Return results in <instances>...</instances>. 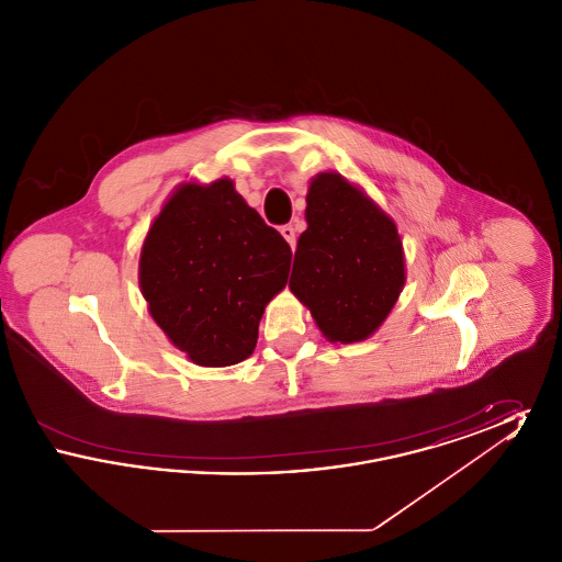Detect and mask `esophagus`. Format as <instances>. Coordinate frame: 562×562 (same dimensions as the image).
<instances>
[{"instance_id": "obj_1", "label": "esophagus", "mask_w": 562, "mask_h": 562, "mask_svg": "<svg viewBox=\"0 0 562 562\" xmlns=\"http://www.w3.org/2000/svg\"><path fill=\"white\" fill-rule=\"evenodd\" d=\"M280 234L284 236V240L291 244V248L296 246V229H294L293 225H282V227H280Z\"/></svg>"}]
</instances>
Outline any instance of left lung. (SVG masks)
<instances>
[{"label": "left lung", "instance_id": "left-lung-1", "mask_svg": "<svg viewBox=\"0 0 562 562\" xmlns=\"http://www.w3.org/2000/svg\"><path fill=\"white\" fill-rule=\"evenodd\" d=\"M291 291L333 344L364 341L390 316L406 280L396 223L337 172L312 179Z\"/></svg>", "mask_w": 562, "mask_h": 562}]
</instances>
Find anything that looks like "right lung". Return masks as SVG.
<instances>
[{"label": "right lung", "instance_id": "add662e5", "mask_svg": "<svg viewBox=\"0 0 562 562\" xmlns=\"http://www.w3.org/2000/svg\"><path fill=\"white\" fill-rule=\"evenodd\" d=\"M291 246L234 181L183 183L151 223L140 293L172 346L200 367H232L257 346L269 301L286 286Z\"/></svg>", "mask_w": 562, "mask_h": 562}]
</instances>
